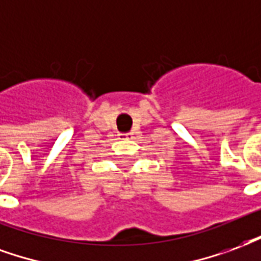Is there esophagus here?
I'll list each match as a JSON object with an SVG mask.
<instances>
[{"mask_svg":"<svg viewBox=\"0 0 261 261\" xmlns=\"http://www.w3.org/2000/svg\"><path fill=\"white\" fill-rule=\"evenodd\" d=\"M119 138L123 139V140H128V139L133 138V133H121V135H119Z\"/></svg>","mask_w":261,"mask_h":261,"instance_id":"1","label":"esophagus"}]
</instances>
